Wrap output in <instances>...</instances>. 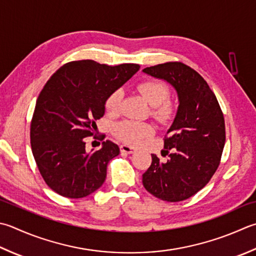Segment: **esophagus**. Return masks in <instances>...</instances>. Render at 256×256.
I'll return each instance as SVG.
<instances>
[{
	"label": "esophagus",
	"mask_w": 256,
	"mask_h": 256,
	"mask_svg": "<svg viewBox=\"0 0 256 256\" xmlns=\"http://www.w3.org/2000/svg\"><path fill=\"white\" fill-rule=\"evenodd\" d=\"M120 148H121V152L122 153H126V154H133V153L136 152V150H135L134 148L128 146V145H125V144L121 145V146H120Z\"/></svg>",
	"instance_id": "esophagus-1"
}]
</instances>
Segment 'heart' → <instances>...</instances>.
Masks as SVG:
<instances>
[{
    "label": "heart",
    "instance_id": "1",
    "mask_svg": "<svg viewBox=\"0 0 256 256\" xmlns=\"http://www.w3.org/2000/svg\"><path fill=\"white\" fill-rule=\"evenodd\" d=\"M138 92L143 95L146 102L153 106V115L158 121L168 122L173 115V105L168 102L170 88L160 80H148L138 85ZM123 96L122 90H115L108 95L105 102V108L111 114H116L120 110ZM155 133V128L146 122L126 120L114 126V135L122 142L138 146L148 138Z\"/></svg>",
    "mask_w": 256,
    "mask_h": 256
}]
</instances>
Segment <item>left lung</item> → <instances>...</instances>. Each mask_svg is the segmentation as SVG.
Listing matches in <instances>:
<instances>
[{"label":"left lung","instance_id":"left-lung-1","mask_svg":"<svg viewBox=\"0 0 256 256\" xmlns=\"http://www.w3.org/2000/svg\"><path fill=\"white\" fill-rule=\"evenodd\" d=\"M143 72L173 86L178 106L164 140L168 160L162 162L152 154L142 182L158 198L183 201L202 190L218 168L225 144L223 113L205 80L188 65L168 62Z\"/></svg>","mask_w":256,"mask_h":256}]
</instances>
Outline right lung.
Masks as SVG:
<instances>
[{
	"label": "right lung",
	"mask_w": 256,
	"mask_h": 256,
	"mask_svg": "<svg viewBox=\"0 0 256 256\" xmlns=\"http://www.w3.org/2000/svg\"><path fill=\"white\" fill-rule=\"evenodd\" d=\"M138 64L108 66L82 60L60 68L40 93L31 122L35 162L50 188L64 198L92 194L106 178L108 162L120 154L115 143L88 152L85 138L98 128L110 94L128 82Z\"/></svg>",
	"instance_id": "add662e5"
}]
</instances>
